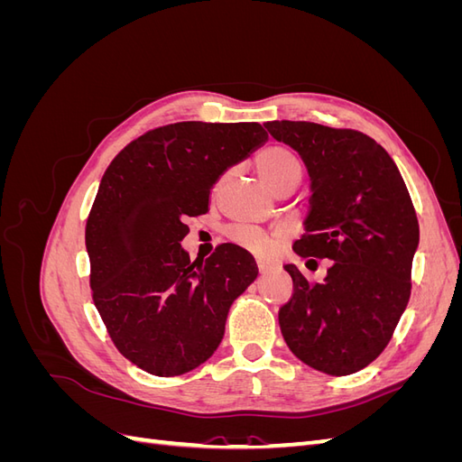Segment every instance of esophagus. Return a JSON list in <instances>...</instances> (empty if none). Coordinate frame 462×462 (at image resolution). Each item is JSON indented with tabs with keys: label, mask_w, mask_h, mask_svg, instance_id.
I'll return each instance as SVG.
<instances>
[{
	"label": "esophagus",
	"mask_w": 462,
	"mask_h": 462,
	"mask_svg": "<svg viewBox=\"0 0 462 462\" xmlns=\"http://www.w3.org/2000/svg\"><path fill=\"white\" fill-rule=\"evenodd\" d=\"M258 270H260V273H265L270 270V263L263 262V260H258Z\"/></svg>",
	"instance_id": "esophagus-1"
}]
</instances>
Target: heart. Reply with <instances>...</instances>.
Segmentation results:
<instances>
[{
	"mask_svg": "<svg viewBox=\"0 0 462 462\" xmlns=\"http://www.w3.org/2000/svg\"><path fill=\"white\" fill-rule=\"evenodd\" d=\"M256 171L260 173L265 185L277 190L287 185L297 187L302 177V163L297 152H292L289 146L272 144L263 148L256 156ZM227 236L231 243L250 250L256 256L270 258L275 253V241L256 229L235 226L227 229Z\"/></svg>",
	"mask_w": 462,
	"mask_h": 462,
	"instance_id": "1",
	"label": "heart"
}]
</instances>
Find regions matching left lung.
<instances>
[{
    "label": "left lung",
    "instance_id": "left-lung-1",
    "mask_svg": "<svg viewBox=\"0 0 462 462\" xmlns=\"http://www.w3.org/2000/svg\"><path fill=\"white\" fill-rule=\"evenodd\" d=\"M265 129L300 153L312 179L306 233L292 250L331 260L321 283L285 265L292 297L279 310L283 339L304 365L355 374L383 353L411 299L420 229L409 189L365 133L310 121H268Z\"/></svg>",
    "mask_w": 462,
    "mask_h": 462
}]
</instances>
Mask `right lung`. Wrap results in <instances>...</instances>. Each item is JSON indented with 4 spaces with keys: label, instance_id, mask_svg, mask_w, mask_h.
Masks as SVG:
<instances>
[{
    "label": "right lung",
    "instance_id": "obj_1",
    "mask_svg": "<svg viewBox=\"0 0 462 462\" xmlns=\"http://www.w3.org/2000/svg\"><path fill=\"white\" fill-rule=\"evenodd\" d=\"M265 141L260 123L180 121L134 138L106 170L85 231L92 299L117 351L144 372L200 366L256 279L245 248L223 243L190 262L180 241L217 177Z\"/></svg>",
    "mask_w": 462,
    "mask_h": 462
}]
</instances>
